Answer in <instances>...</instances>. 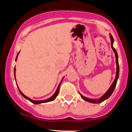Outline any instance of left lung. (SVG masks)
I'll list each match as a JSON object with an SVG mask.
<instances>
[{"label": "left lung", "mask_w": 132, "mask_h": 132, "mask_svg": "<svg viewBox=\"0 0 132 132\" xmlns=\"http://www.w3.org/2000/svg\"><path fill=\"white\" fill-rule=\"evenodd\" d=\"M110 39H111V47L112 48L113 51H114L115 54H116V63H117V71H116V79H115L114 81L113 82L111 86L110 87V88L109 89V90H107V92L104 94L102 97H101L100 99H99L98 100L96 99H88V98L82 96L81 94V97L83 99L85 100V101H87L89 102H91V103H94V104H99V103H101L103 101H104L105 100L107 99L109 97L112 95V94L113 93V90H114L115 88H116V86L117 84V82L118 78H119V61H118V54L117 53L116 50L113 47V38L111 34H110Z\"/></svg>", "instance_id": "left-lung-1"}]
</instances>
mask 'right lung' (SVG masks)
I'll use <instances>...</instances> for the list:
<instances>
[{
	"instance_id": "add662e5",
	"label": "right lung",
	"mask_w": 132,
	"mask_h": 132,
	"mask_svg": "<svg viewBox=\"0 0 132 132\" xmlns=\"http://www.w3.org/2000/svg\"><path fill=\"white\" fill-rule=\"evenodd\" d=\"M19 52L18 53L17 55H16V58H15V61H16V60H17V57H18V55H19ZM14 75H15V68H14ZM62 81H63V79H62V80H61V82H60V84H59V85H58V87H57V89H56V90L55 93H54V94L52 96H51L50 98H49V99H46V100H44V101H33V100L30 99V98H28V97L25 96V95H24L23 94L22 92L20 91V89H19V87H18V86H17V87H18V89H19V90L20 93L21 94H22V96H23V97H25V99H27V100H28V101H30V102H32L33 104H42V103H46V102H50V101H54V100L56 99V97H57V94H58V93H59V90H60V85H61V83Z\"/></svg>"
}]
</instances>
